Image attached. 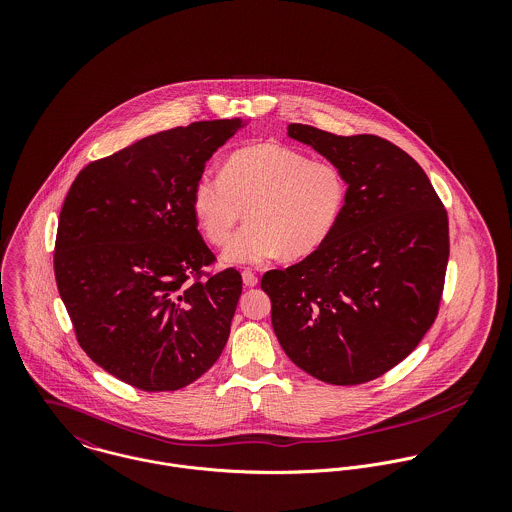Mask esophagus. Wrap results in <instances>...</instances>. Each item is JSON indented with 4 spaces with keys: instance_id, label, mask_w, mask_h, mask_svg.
<instances>
[{
    "instance_id": "esophagus-1",
    "label": "esophagus",
    "mask_w": 512,
    "mask_h": 512,
    "mask_svg": "<svg viewBox=\"0 0 512 512\" xmlns=\"http://www.w3.org/2000/svg\"><path fill=\"white\" fill-rule=\"evenodd\" d=\"M242 282H244L246 288H254V286H258V276L252 270H244L242 272Z\"/></svg>"
}]
</instances>
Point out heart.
I'll use <instances>...</instances> for the list:
<instances>
[{
    "label": "heart",
    "mask_w": 512,
    "mask_h": 512,
    "mask_svg": "<svg viewBox=\"0 0 512 512\" xmlns=\"http://www.w3.org/2000/svg\"><path fill=\"white\" fill-rule=\"evenodd\" d=\"M347 203L349 177L337 163L276 142L232 151L222 173L199 175L191 195L193 217L213 246L228 244L246 211L250 224L226 250L232 264L315 254L339 228Z\"/></svg>",
    "instance_id": "heart-1"
}]
</instances>
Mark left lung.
<instances>
[{
    "label": "left lung",
    "instance_id": "1",
    "mask_svg": "<svg viewBox=\"0 0 512 512\" xmlns=\"http://www.w3.org/2000/svg\"><path fill=\"white\" fill-rule=\"evenodd\" d=\"M288 134L347 173L349 203L323 248L262 276L272 327L307 374L339 386L370 382L404 361L438 317L447 211L418 161L384 138L305 124Z\"/></svg>",
    "mask_w": 512,
    "mask_h": 512
}]
</instances>
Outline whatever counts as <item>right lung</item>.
Listing matches in <instances>:
<instances>
[{
	"mask_svg": "<svg viewBox=\"0 0 512 512\" xmlns=\"http://www.w3.org/2000/svg\"><path fill=\"white\" fill-rule=\"evenodd\" d=\"M240 120L193 122L88 163L61 209L55 280L82 351L118 380L179 390L228 341L242 293L197 230L193 185Z\"/></svg>",
	"mask_w": 512,
	"mask_h": 512,
	"instance_id": "right-lung-1",
	"label": "right lung"
}]
</instances>
